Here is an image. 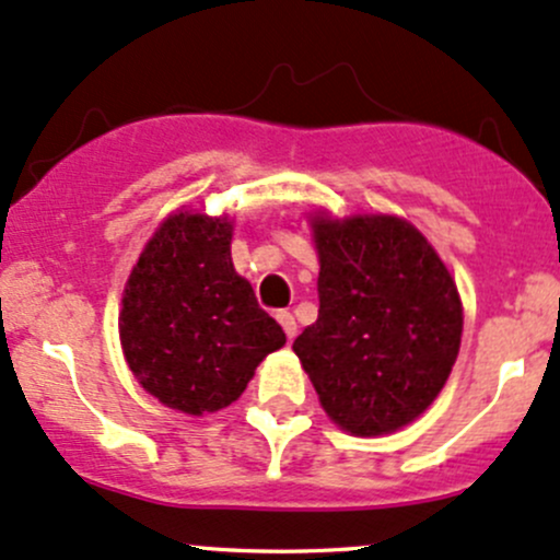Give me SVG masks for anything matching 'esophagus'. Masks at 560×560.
<instances>
[{"label": "esophagus", "instance_id": "34e87169", "mask_svg": "<svg viewBox=\"0 0 560 560\" xmlns=\"http://www.w3.org/2000/svg\"><path fill=\"white\" fill-rule=\"evenodd\" d=\"M275 317H278V323L282 326V330H285L288 339H293V336H296V330H299V326H296V317H293L291 312H288V310H280L278 315H275Z\"/></svg>", "mask_w": 560, "mask_h": 560}]
</instances>
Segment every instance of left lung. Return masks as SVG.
<instances>
[{
	"label": "left lung",
	"mask_w": 560,
	"mask_h": 560,
	"mask_svg": "<svg viewBox=\"0 0 560 560\" xmlns=\"http://www.w3.org/2000/svg\"><path fill=\"white\" fill-rule=\"evenodd\" d=\"M317 320L293 341L323 408L352 435L413 422L459 352L462 304L432 245L393 215L315 221Z\"/></svg>",
	"instance_id": "8db88e82"
}]
</instances>
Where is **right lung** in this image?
<instances>
[{"label": "right lung", "instance_id": "obj_1", "mask_svg": "<svg viewBox=\"0 0 560 560\" xmlns=\"http://www.w3.org/2000/svg\"><path fill=\"white\" fill-rule=\"evenodd\" d=\"M232 224L176 213L154 232L122 299L119 339L149 395L184 413L219 411L285 345L280 323L232 267Z\"/></svg>", "mask_w": 560, "mask_h": 560}]
</instances>
